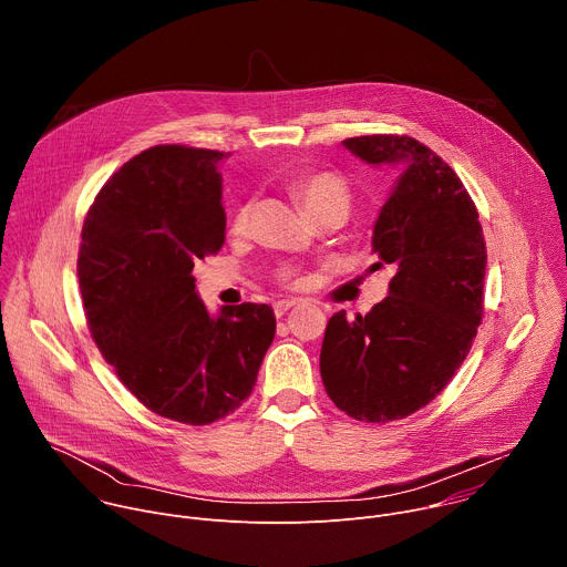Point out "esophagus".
Here are the masks:
<instances>
[{
    "label": "esophagus",
    "mask_w": 567,
    "mask_h": 567,
    "mask_svg": "<svg viewBox=\"0 0 567 567\" xmlns=\"http://www.w3.org/2000/svg\"><path fill=\"white\" fill-rule=\"evenodd\" d=\"M300 300H296V298H291V300H278L276 305H274V311H276V316L280 318V316H285L291 307H296Z\"/></svg>",
    "instance_id": "1"
}]
</instances>
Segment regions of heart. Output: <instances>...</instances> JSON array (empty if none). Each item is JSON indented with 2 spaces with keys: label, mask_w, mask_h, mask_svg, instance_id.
Listing matches in <instances>:
<instances>
[{
  "label": "heart",
  "mask_w": 567,
  "mask_h": 567,
  "mask_svg": "<svg viewBox=\"0 0 567 567\" xmlns=\"http://www.w3.org/2000/svg\"><path fill=\"white\" fill-rule=\"evenodd\" d=\"M289 190L291 195L300 202V206L307 210V215L316 221L326 215H334L341 221L350 215L352 208V190L346 182L343 175L334 173V171H307L296 175L289 182ZM249 215H251V206L241 204L228 224V233L239 237L245 235L249 228ZM278 280L282 285H296L298 276L291 267H282L278 271Z\"/></svg>",
  "instance_id": "1"
}]
</instances>
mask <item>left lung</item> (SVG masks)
<instances>
[{"label":"left lung","instance_id":"8db88e82","mask_svg":"<svg viewBox=\"0 0 567 567\" xmlns=\"http://www.w3.org/2000/svg\"><path fill=\"white\" fill-rule=\"evenodd\" d=\"M368 164H403L374 224L372 249L390 296L348 322L330 318L320 377L346 415L385 424L424 409L466 359L484 313V245L477 208L446 161L406 134L343 141Z\"/></svg>","mask_w":567,"mask_h":567}]
</instances>
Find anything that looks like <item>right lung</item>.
Wrapping results in <instances>:
<instances>
[{"label":"right lung","mask_w":567,"mask_h":567,"mask_svg":"<svg viewBox=\"0 0 567 567\" xmlns=\"http://www.w3.org/2000/svg\"><path fill=\"white\" fill-rule=\"evenodd\" d=\"M224 152L154 145L96 195L83 224L78 285L87 328L121 383L161 417L206 426L251 394L276 334L269 305L210 318L193 267L224 245Z\"/></svg>","instance_id":"obj_1"}]
</instances>
